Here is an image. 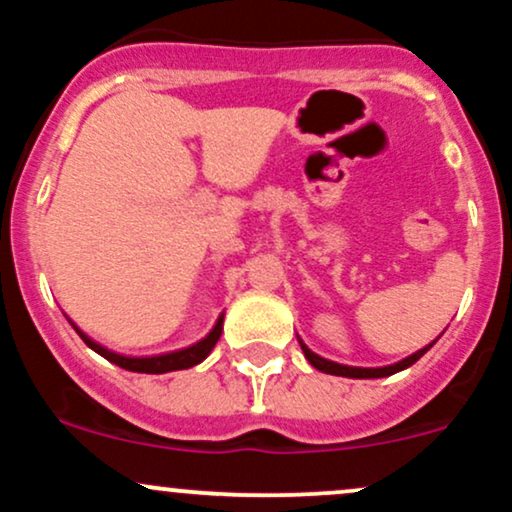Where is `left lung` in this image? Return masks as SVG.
Returning a JSON list of instances; mask_svg holds the SVG:
<instances>
[{
    "instance_id": "obj_1",
    "label": "left lung",
    "mask_w": 512,
    "mask_h": 512,
    "mask_svg": "<svg viewBox=\"0 0 512 512\" xmlns=\"http://www.w3.org/2000/svg\"><path fill=\"white\" fill-rule=\"evenodd\" d=\"M433 344H436V342H431L428 346H424V349H419V351H416V354H411V356L404 358V361L395 363V366H385V368H354V366H342V363L327 361V358H322V356L313 354V351H310L308 346H305L303 342H301V349H303L305 358H308V361H310V366L317 368V370H322V373H330V375H344V378H385V375L399 373V370H404V368L414 366V363L419 361V358L424 356L426 351L431 349Z\"/></svg>"
}]
</instances>
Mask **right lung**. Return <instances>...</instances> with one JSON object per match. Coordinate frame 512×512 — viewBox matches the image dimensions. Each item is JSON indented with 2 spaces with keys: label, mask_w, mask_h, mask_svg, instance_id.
<instances>
[{
  "label": "right lung",
  "mask_w": 512,
  "mask_h": 512,
  "mask_svg": "<svg viewBox=\"0 0 512 512\" xmlns=\"http://www.w3.org/2000/svg\"><path fill=\"white\" fill-rule=\"evenodd\" d=\"M74 325V322H72ZM74 330L79 332V337L84 339L86 346H91L96 354H101L103 358H108L110 363H115V366L125 368V370H132V373H170V370H185V368H192L197 366V363H202L204 358L211 354V349H214L216 342H219L221 337V330H223V315L219 317V322L214 325V330H211L207 337L202 339V342L187 346V349H180V351H170V354H161V356H146V358H132V356H120L115 354V351H108L105 346L96 344L91 337H86L84 332L79 330V327L74 325Z\"/></svg>",
  "instance_id": "obj_1"
}]
</instances>
